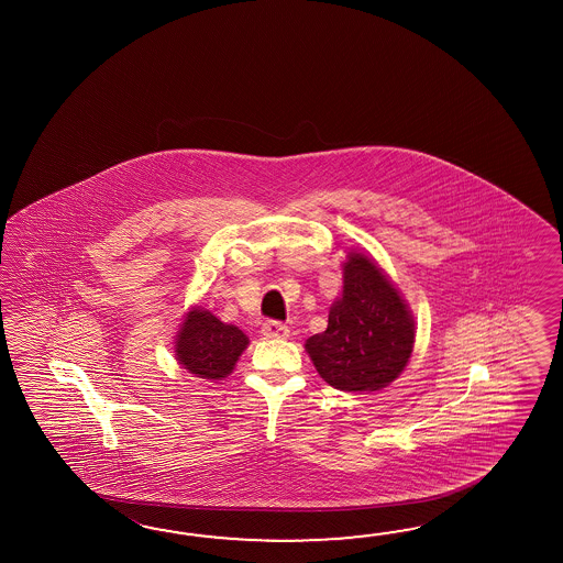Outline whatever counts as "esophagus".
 Returning <instances> with one entry per match:
<instances>
[{
  "label": "esophagus",
  "instance_id": "34e87169",
  "mask_svg": "<svg viewBox=\"0 0 563 563\" xmlns=\"http://www.w3.org/2000/svg\"><path fill=\"white\" fill-rule=\"evenodd\" d=\"M262 334L265 338H276V340H286L289 335V328L286 323L277 322V320H267L262 328Z\"/></svg>",
  "mask_w": 563,
  "mask_h": 563
}]
</instances>
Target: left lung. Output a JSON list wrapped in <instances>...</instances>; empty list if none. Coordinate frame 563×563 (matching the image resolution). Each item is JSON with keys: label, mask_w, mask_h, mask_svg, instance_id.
Returning a JSON list of instances; mask_svg holds the SVG:
<instances>
[{"label": "left lung", "mask_w": 563, "mask_h": 563, "mask_svg": "<svg viewBox=\"0 0 563 563\" xmlns=\"http://www.w3.org/2000/svg\"><path fill=\"white\" fill-rule=\"evenodd\" d=\"M342 298L335 299L322 334L306 350L325 383L344 393L386 388L405 371L415 347L407 301L364 253H347Z\"/></svg>", "instance_id": "left-lung-1"}]
</instances>
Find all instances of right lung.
<instances>
[{
  "mask_svg": "<svg viewBox=\"0 0 563 563\" xmlns=\"http://www.w3.org/2000/svg\"><path fill=\"white\" fill-rule=\"evenodd\" d=\"M247 344V335L238 325L221 322L203 308H192L180 323L175 354L180 366L195 376L223 380Z\"/></svg>",
  "mask_w": 563,
  "mask_h": 563,
  "instance_id": "1",
  "label": "right lung"
}]
</instances>
